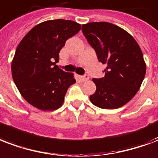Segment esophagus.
<instances>
[{"label": "esophagus", "mask_w": 158, "mask_h": 158, "mask_svg": "<svg viewBox=\"0 0 158 158\" xmlns=\"http://www.w3.org/2000/svg\"><path fill=\"white\" fill-rule=\"evenodd\" d=\"M79 79H81V80L83 82L87 81L88 79H89V76H88L87 74H85V75H84V76H80V77H79Z\"/></svg>", "instance_id": "obj_1"}]
</instances>
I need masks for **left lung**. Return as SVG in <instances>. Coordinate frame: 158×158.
<instances>
[{"label": "left lung", "instance_id": "8db88e82", "mask_svg": "<svg viewBox=\"0 0 158 158\" xmlns=\"http://www.w3.org/2000/svg\"><path fill=\"white\" fill-rule=\"evenodd\" d=\"M82 31L98 61L107 65L105 76L93 79L96 91L89 96L91 103L104 109L125 105L139 90L146 74L140 46L128 32L112 23H87L82 25Z\"/></svg>", "mask_w": 158, "mask_h": 158}]
</instances>
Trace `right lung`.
Masks as SVG:
<instances>
[{
    "mask_svg": "<svg viewBox=\"0 0 158 158\" xmlns=\"http://www.w3.org/2000/svg\"><path fill=\"white\" fill-rule=\"evenodd\" d=\"M80 29L81 25L73 20H46L34 26L18 44L11 62L12 78L31 105L42 111L63 105L75 79L73 73L64 72L56 63L66 40Z\"/></svg>",
    "mask_w": 158,
    "mask_h": 158,
    "instance_id": "1",
    "label": "right lung"
}]
</instances>
